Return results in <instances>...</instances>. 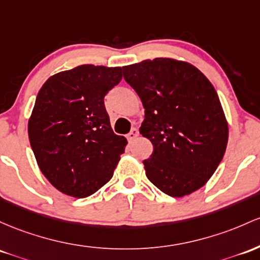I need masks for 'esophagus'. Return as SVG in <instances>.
Returning <instances> with one entry per match:
<instances>
[{"label":"esophagus","instance_id":"34e87169","mask_svg":"<svg viewBox=\"0 0 260 260\" xmlns=\"http://www.w3.org/2000/svg\"><path fill=\"white\" fill-rule=\"evenodd\" d=\"M138 135H139L138 129H137V128H132V129H131V132L127 135V139L129 142L133 141V139H136L137 137H138Z\"/></svg>","mask_w":260,"mask_h":260}]
</instances>
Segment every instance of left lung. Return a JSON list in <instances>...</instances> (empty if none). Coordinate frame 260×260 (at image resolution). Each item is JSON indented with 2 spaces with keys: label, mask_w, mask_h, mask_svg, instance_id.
Listing matches in <instances>:
<instances>
[{
  "label": "left lung",
  "mask_w": 260,
  "mask_h": 260,
  "mask_svg": "<svg viewBox=\"0 0 260 260\" xmlns=\"http://www.w3.org/2000/svg\"><path fill=\"white\" fill-rule=\"evenodd\" d=\"M122 70L145 110L139 133L154 148L143 160L147 178L173 198L199 190L217 169L228 141L215 87L198 68L170 58Z\"/></svg>",
  "instance_id": "left-lung-1"
}]
</instances>
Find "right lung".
Returning <instances> with one entry per match:
<instances>
[{
  "instance_id": "obj_1",
  "label": "right lung",
  "mask_w": 260,
  "mask_h": 260,
  "mask_svg": "<svg viewBox=\"0 0 260 260\" xmlns=\"http://www.w3.org/2000/svg\"><path fill=\"white\" fill-rule=\"evenodd\" d=\"M121 68L80 65L44 82L28 122L38 167L55 189L87 198L112 178L127 139L111 128L104 99Z\"/></svg>"
}]
</instances>
